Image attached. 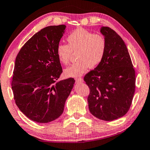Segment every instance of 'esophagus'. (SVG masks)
Masks as SVG:
<instances>
[{
	"label": "esophagus",
	"mask_w": 150,
	"mask_h": 150,
	"mask_svg": "<svg viewBox=\"0 0 150 150\" xmlns=\"http://www.w3.org/2000/svg\"><path fill=\"white\" fill-rule=\"evenodd\" d=\"M75 81L76 82H77V83H82V82H83V79H82L81 77H79V78H76Z\"/></svg>",
	"instance_id": "1"
}]
</instances>
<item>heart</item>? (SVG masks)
<instances>
[{"mask_svg":"<svg viewBox=\"0 0 150 150\" xmlns=\"http://www.w3.org/2000/svg\"><path fill=\"white\" fill-rule=\"evenodd\" d=\"M67 41L68 45L60 43L56 47L59 61L68 64L72 53H76L77 60L64 70L67 77H79L86 73L89 67L95 68L102 62L107 47L106 40L103 35L80 28L69 34Z\"/></svg>","mask_w":150,"mask_h":150,"instance_id":"obj_1","label":"heart"}]
</instances>
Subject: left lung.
I'll return each mask as SVG.
<instances>
[{"mask_svg":"<svg viewBox=\"0 0 150 150\" xmlns=\"http://www.w3.org/2000/svg\"><path fill=\"white\" fill-rule=\"evenodd\" d=\"M100 33L107 43L105 56L83 79L90 88V113L100 120L112 121L129 110L135 91V71L120 36L107 26L101 27Z\"/></svg>","mask_w":150,"mask_h":150,"instance_id":"left-lung-1","label":"left lung"}]
</instances>
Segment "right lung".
I'll return each mask as SVG.
<instances>
[{
    "instance_id": "right-lung-1",
    "label": "right lung",
    "mask_w": 150,
    "mask_h": 150,
    "mask_svg": "<svg viewBox=\"0 0 150 150\" xmlns=\"http://www.w3.org/2000/svg\"><path fill=\"white\" fill-rule=\"evenodd\" d=\"M66 26L45 27L23 45L16 58L11 87L16 104L33 121L48 123L62 115L75 79L62 73L56 47Z\"/></svg>"
}]
</instances>
